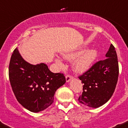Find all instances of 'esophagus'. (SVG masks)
Masks as SVG:
<instances>
[{
    "instance_id": "1",
    "label": "esophagus",
    "mask_w": 128,
    "mask_h": 128,
    "mask_svg": "<svg viewBox=\"0 0 128 128\" xmlns=\"http://www.w3.org/2000/svg\"><path fill=\"white\" fill-rule=\"evenodd\" d=\"M73 78H74V77H73L72 76L70 75V74H68V75L66 76V81H67V82H69L70 80L72 79H73Z\"/></svg>"
}]
</instances>
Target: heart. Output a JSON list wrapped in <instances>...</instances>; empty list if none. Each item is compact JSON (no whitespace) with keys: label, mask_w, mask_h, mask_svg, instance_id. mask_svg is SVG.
Wrapping results in <instances>:
<instances>
[{"label":"heart","mask_w":128,"mask_h":128,"mask_svg":"<svg viewBox=\"0 0 128 128\" xmlns=\"http://www.w3.org/2000/svg\"><path fill=\"white\" fill-rule=\"evenodd\" d=\"M80 53V52H78L64 54V57L66 58L68 60H73ZM97 55V51L94 49H87L83 51L79 56H78L74 61V63H73L74 70L77 72L79 73L84 72L86 71L95 60ZM56 62L58 64V65L62 66V63L59 60H56Z\"/></svg>","instance_id":"1"}]
</instances>
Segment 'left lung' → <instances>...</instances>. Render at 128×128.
Masks as SVG:
<instances>
[{"label":"left lung","instance_id":"1","mask_svg":"<svg viewBox=\"0 0 128 128\" xmlns=\"http://www.w3.org/2000/svg\"><path fill=\"white\" fill-rule=\"evenodd\" d=\"M106 58L94 63L79 76L82 93L78 100L90 107L98 108L109 101L118 81L119 67L115 48L112 44L106 53Z\"/></svg>","mask_w":128,"mask_h":128}]
</instances>
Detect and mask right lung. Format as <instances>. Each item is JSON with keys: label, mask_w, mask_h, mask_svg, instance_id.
I'll return each instance as SVG.
<instances>
[{"label": "right lung", "mask_w": 128, "mask_h": 128, "mask_svg": "<svg viewBox=\"0 0 128 128\" xmlns=\"http://www.w3.org/2000/svg\"><path fill=\"white\" fill-rule=\"evenodd\" d=\"M9 79L17 100L33 112L46 109L54 101L56 90L66 82L62 73H52L46 64L26 62L16 48L9 64Z\"/></svg>", "instance_id": "right-lung-1"}]
</instances>
